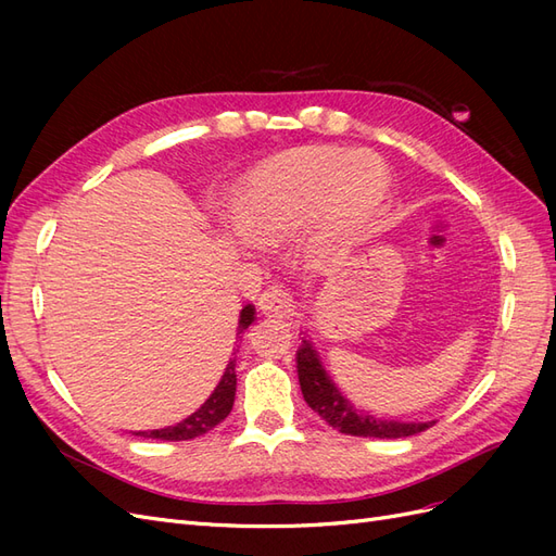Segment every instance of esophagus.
Masks as SVG:
<instances>
[{"mask_svg": "<svg viewBox=\"0 0 556 556\" xmlns=\"http://www.w3.org/2000/svg\"><path fill=\"white\" fill-rule=\"evenodd\" d=\"M257 306L264 315H276V317H290L294 315V308H296L292 294L280 282L268 285V288L260 294Z\"/></svg>", "mask_w": 556, "mask_h": 556, "instance_id": "1", "label": "esophagus"}]
</instances>
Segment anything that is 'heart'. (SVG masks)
<instances>
[{
  "mask_svg": "<svg viewBox=\"0 0 556 556\" xmlns=\"http://www.w3.org/2000/svg\"><path fill=\"white\" fill-rule=\"evenodd\" d=\"M384 185V166L374 155L333 146L299 148L250 176L243 223L257 239L278 241L304 227L325 201L336 217L357 223L374 211Z\"/></svg>",
  "mask_w": 556,
  "mask_h": 556,
  "instance_id": "obj_1",
  "label": "heart"
}]
</instances>
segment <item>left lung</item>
I'll use <instances>...</instances> for the list:
<instances>
[{
  "mask_svg": "<svg viewBox=\"0 0 556 556\" xmlns=\"http://www.w3.org/2000/svg\"><path fill=\"white\" fill-rule=\"evenodd\" d=\"M296 376L308 406L325 419L333 429L345 435H368V439H406L419 431L429 429L433 422H394V419H380L357 410L352 403L336 390L331 378L325 374L317 352L304 339L296 350Z\"/></svg>",
  "mask_w": 556,
  "mask_h": 556,
  "instance_id": "8db88e82",
  "label": "left lung"
}]
</instances>
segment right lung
Instances as JSON below:
<instances>
[{"instance_id":"right-lung-1","label":"right lung","mask_w":556,"mask_h":556,"mask_svg":"<svg viewBox=\"0 0 556 556\" xmlns=\"http://www.w3.org/2000/svg\"><path fill=\"white\" fill-rule=\"evenodd\" d=\"M252 319H255V308L245 306L239 319V333H243L252 325ZM233 368H237V359H231L227 364L223 380L217 382L215 392L204 401V406H201L197 413L185 417L176 427L139 431L137 435H143V439H157V441H192L197 435H204L206 431L220 425L223 419L231 413L233 394H237V371H233Z\"/></svg>"}]
</instances>
